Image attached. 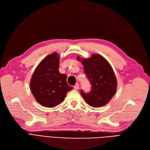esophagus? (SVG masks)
Here are the masks:
<instances>
[{"mask_svg":"<svg viewBox=\"0 0 150 150\" xmlns=\"http://www.w3.org/2000/svg\"><path fill=\"white\" fill-rule=\"evenodd\" d=\"M74 88L75 90H78L79 88V83H76L75 85V86H74Z\"/></svg>","mask_w":150,"mask_h":150,"instance_id":"1","label":"esophagus"}]
</instances>
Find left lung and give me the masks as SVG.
Here are the masks:
<instances>
[{
    "label": "left lung",
    "mask_w": 150,
    "mask_h": 150,
    "mask_svg": "<svg viewBox=\"0 0 150 150\" xmlns=\"http://www.w3.org/2000/svg\"><path fill=\"white\" fill-rule=\"evenodd\" d=\"M78 60H81L80 57ZM81 64L91 85V90L88 93L81 90V95L93 108L107 104L114 95L117 85L112 67L99 54H93L90 58L83 59Z\"/></svg>",
    "instance_id": "1"
}]
</instances>
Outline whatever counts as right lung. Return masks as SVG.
<instances>
[{"mask_svg": "<svg viewBox=\"0 0 150 150\" xmlns=\"http://www.w3.org/2000/svg\"><path fill=\"white\" fill-rule=\"evenodd\" d=\"M59 62L57 52L48 55L39 64L32 75L31 91L42 106H57L64 101L67 92L72 90L67 82V75L59 71Z\"/></svg>", "mask_w": 150, "mask_h": 150, "instance_id": "1", "label": "right lung"}]
</instances>
